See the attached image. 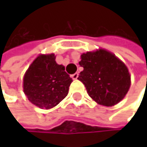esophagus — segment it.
Wrapping results in <instances>:
<instances>
[{"mask_svg":"<svg viewBox=\"0 0 147 147\" xmlns=\"http://www.w3.org/2000/svg\"><path fill=\"white\" fill-rule=\"evenodd\" d=\"M78 76H79V74L78 72H76V73H74V74H72L71 75V78H73V79H77L78 78Z\"/></svg>","mask_w":147,"mask_h":147,"instance_id":"esophagus-1","label":"esophagus"}]
</instances>
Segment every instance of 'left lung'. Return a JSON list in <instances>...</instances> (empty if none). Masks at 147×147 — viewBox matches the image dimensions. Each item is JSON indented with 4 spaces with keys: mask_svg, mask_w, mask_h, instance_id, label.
I'll return each mask as SVG.
<instances>
[{
    "mask_svg": "<svg viewBox=\"0 0 147 147\" xmlns=\"http://www.w3.org/2000/svg\"><path fill=\"white\" fill-rule=\"evenodd\" d=\"M84 68L78 78L90 97L100 105L111 107L121 101L131 86V76L125 64L104 49L81 55Z\"/></svg>",
    "mask_w": 147,
    "mask_h": 147,
    "instance_id": "obj_1",
    "label": "left lung"
}]
</instances>
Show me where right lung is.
Instances as JSON below:
<instances>
[{
	"instance_id": "right-lung-1",
	"label": "right lung",
	"mask_w": 147,
	"mask_h": 147,
	"mask_svg": "<svg viewBox=\"0 0 147 147\" xmlns=\"http://www.w3.org/2000/svg\"><path fill=\"white\" fill-rule=\"evenodd\" d=\"M71 82L64 66L56 63L54 54L40 55L24 77V92L32 104L48 109L66 97Z\"/></svg>"
}]
</instances>
